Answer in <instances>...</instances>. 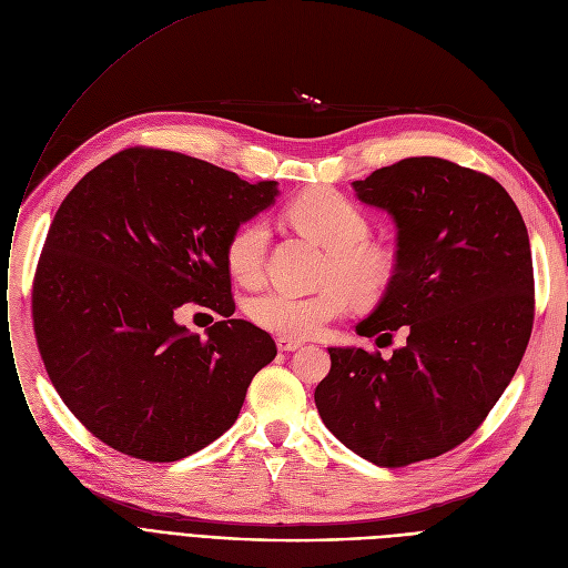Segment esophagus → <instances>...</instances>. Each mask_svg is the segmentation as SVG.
<instances>
[{
  "mask_svg": "<svg viewBox=\"0 0 568 568\" xmlns=\"http://www.w3.org/2000/svg\"><path fill=\"white\" fill-rule=\"evenodd\" d=\"M300 346H303V342H297V339H291V337H277V348H280V351H284V353L297 351Z\"/></svg>",
  "mask_w": 568,
  "mask_h": 568,
  "instance_id": "1",
  "label": "esophagus"
}]
</instances>
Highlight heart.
<instances>
[{
	"label": "heart",
	"instance_id": "heart-1",
	"mask_svg": "<svg viewBox=\"0 0 568 568\" xmlns=\"http://www.w3.org/2000/svg\"><path fill=\"white\" fill-rule=\"evenodd\" d=\"M288 220L310 239L327 247L323 265L325 284L318 293L295 295L288 291H263L247 303V316L261 329L273 335L307 339L335 318L351 312L355 297H378L394 273L392 256L366 243L372 222L351 196L332 187H312L293 199ZM271 229L254 217L231 231L224 245V263L231 277L241 284H254L263 275L268 254Z\"/></svg>",
	"mask_w": 568,
	"mask_h": 568
}]
</instances>
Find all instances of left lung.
<instances>
[{"mask_svg":"<svg viewBox=\"0 0 568 568\" xmlns=\"http://www.w3.org/2000/svg\"><path fill=\"white\" fill-rule=\"evenodd\" d=\"M396 226V265L357 325L381 351L327 348L314 402L325 426L383 468L436 458L468 440L514 378L535 323V271L523 215L495 179L419 155L355 181Z\"/></svg>","mask_w":568,"mask_h":568,"instance_id":"left-lung-1","label":"left lung"}]
</instances>
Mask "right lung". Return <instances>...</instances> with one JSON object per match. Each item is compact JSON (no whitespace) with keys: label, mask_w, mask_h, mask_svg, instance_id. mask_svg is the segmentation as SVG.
<instances>
[{"label":"right lung","mask_w":568,"mask_h":568,"mask_svg":"<svg viewBox=\"0 0 568 568\" xmlns=\"http://www.w3.org/2000/svg\"><path fill=\"white\" fill-rule=\"evenodd\" d=\"M275 181L247 183L206 160L132 146L63 199L33 275L31 316L61 402L112 449L172 463L239 419L277 346L231 318V231L273 204ZM183 302L217 311L206 338L173 321Z\"/></svg>","instance_id":"right-lung-1"}]
</instances>
